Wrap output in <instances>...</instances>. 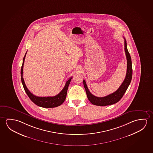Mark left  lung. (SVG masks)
Here are the masks:
<instances>
[{"label":"left lung","mask_w":153,"mask_h":153,"mask_svg":"<svg viewBox=\"0 0 153 153\" xmlns=\"http://www.w3.org/2000/svg\"><path fill=\"white\" fill-rule=\"evenodd\" d=\"M125 39V51L126 55L127 60V73L125 79L119 88L115 92L112 94H109L108 95L104 97H97L93 95L89 92V89L87 87L85 80H83L84 86L85 88V91L87 94V98L91 103L95 105L106 106L112 105L113 104L116 103L119 101L122 97L126 92L127 88L129 86L132 76V62L131 56L129 52L128 51L127 47V42Z\"/></svg>","instance_id":"left-lung-1"}]
</instances>
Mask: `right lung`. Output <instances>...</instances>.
<instances>
[{
  "mask_svg": "<svg viewBox=\"0 0 153 153\" xmlns=\"http://www.w3.org/2000/svg\"><path fill=\"white\" fill-rule=\"evenodd\" d=\"M26 54V52L24 56L23 61V64H22L21 70V76L22 83L23 86L24 90L27 95H28V97H29V98L36 105L39 106L40 107H42V108H55L56 106L60 105L64 103V102L66 99L68 86L72 79V77L69 78V79L66 82V84L65 85L64 88L62 89V91L59 93V94L56 96L48 97H36L30 92V91L26 87L23 77L24 63Z\"/></svg>",
  "mask_w": 153,
  "mask_h": 153,
  "instance_id": "obj_1",
  "label": "right lung"
}]
</instances>
